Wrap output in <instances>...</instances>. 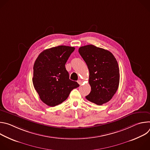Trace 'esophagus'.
<instances>
[{
    "label": "esophagus",
    "instance_id": "34e87169",
    "mask_svg": "<svg viewBox=\"0 0 150 150\" xmlns=\"http://www.w3.org/2000/svg\"><path fill=\"white\" fill-rule=\"evenodd\" d=\"M78 83L79 85H81L82 83V82L81 80H78Z\"/></svg>",
    "mask_w": 150,
    "mask_h": 150
}]
</instances>
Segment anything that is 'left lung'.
<instances>
[{"mask_svg": "<svg viewBox=\"0 0 150 150\" xmlns=\"http://www.w3.org/2000/svg\"><path fill=\"white\" fill-rule=\"evenodd\" d=\"M78 52L86 63L91 92L86 98L97 105L110 101L118 89L120 74L117 62L109 51L90 45Z\"/></svg>", "mask_w": 150, "mask_h": 150, "instance_id": "8db88e82", "label": "left lung"}]
</instances>
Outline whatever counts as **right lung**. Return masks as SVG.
I'll list each match as a JSON object with an SVG mask.
<instances>
[{
    "label": "right lung",
    "instance_id": "obj_1",
    "mask_svg": "<svg viewBox=\"0 0 150 150\" xmlns=\"http://www.w3.org/2000/svg\"><path fill=\"white\" fill-rule=\"evenodd\" d=\"M75 47L59 46L42 51L33 67V83L41 100L49 106L59 105L79 86L69 79L65 64Z\"/></svg>",
    "mask_w": 150,
    "mask_h": 150
}]
</instances>
